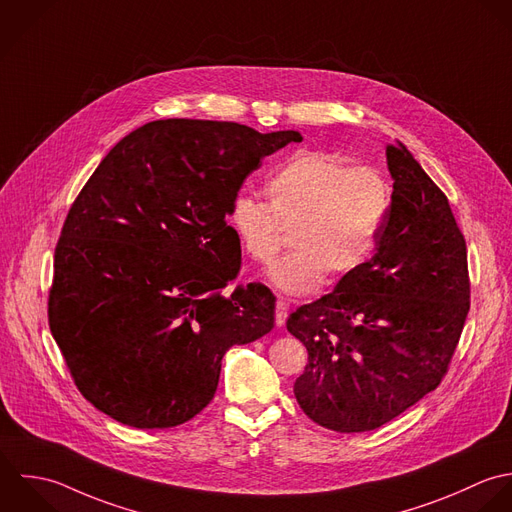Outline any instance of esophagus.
Instances as JSON below:
<instances>
[{
    "label": "esophagus",
    "mask_w": 512,
    "mask_h": 512,
    "mask_svg": "<svg viewBox=\"0 0 512 512\" xmlns=\"http://www.w3.org/2000/svg\"><path fill=\"white\" fill-rule=\"evenodd\" d=\"M288 304L282 300V298H278V302H276V326H284L286 324V320H288Z\"/></svg>",
    "instance_id": "1"
}]
</instances>
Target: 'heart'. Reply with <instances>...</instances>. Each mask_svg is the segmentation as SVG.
Listing matches in <instances>:
<instances>
[{
    "mask_svg": "<svg viewBox=\"0 0 512 512\" xmlns=\"http://www.w3.org/2000/svg\"><path fill=\"white\" fill-rule=\"evenodd\" d=\"M268 204L238 194L228 224L258 264L272 262L292 232L290 256L274 264L270 282L288 296H308L328 278L355 272L371 254L391 204L381 172L332 153L300 149L266 180Z\"/></svg>",
    "mask_w": 512,
    "mask_h": 512,
    "instance_id": "obj_1",
    "label": "heart"
}]
</instances>
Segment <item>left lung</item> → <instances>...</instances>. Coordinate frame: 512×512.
Wrapping results in <instances>:
<instances>
[{
    "label": "left lung",
    "mask_w": 512,
    "mask_h": 512,
    "mask_svg": "<svg viewBox=\"0 0 512 512\" xmlns=\"http://www.w3.org/2000/svg\"><path fill=\"white\" fill-rule=\"evenodd\" d=\"M385 155L393 194L375 254L286 322L308 349L294 395L338 433L377 429L433 391L471 308L467 244L445 192L401 143Z\"/></svg>",
    "instance_id": "left-lung-1"
}]
</instances>
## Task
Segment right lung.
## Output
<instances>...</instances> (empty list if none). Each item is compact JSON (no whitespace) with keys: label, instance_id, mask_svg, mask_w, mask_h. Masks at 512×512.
<instances>
[{"label":"right lung","instance_id":"right-lung-1","mask_svg":"<svg viewBox=\"0 0 512 512\" xmlns=\"http://www.w3.org/2000/svg\"><path fill=\"white\" fill-rule=\"evenodd\" d=\"M228 121H153L121 139L69 208L49 328L99 411L137 429L190 421L214 397L232 345L274 328L260 282L222 290L242 250L226 216L262 159L300 143Z\"/></svg>","mask_w":512,"mask_h":512}]
</instances>
